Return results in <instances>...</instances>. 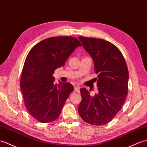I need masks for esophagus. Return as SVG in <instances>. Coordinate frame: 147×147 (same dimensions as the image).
Segmentation results:
<instances>
[{
	"instance_id": "esophagus-1",
	"label": "esophagus",
	"mask_w": 147,
	"mask_h": 147,
	"mask_svg": "<svg viewBox=\"0 0 147 147\" xmlns=\"http://www.w3.org/2000/svg\"><path fill=\"white\" fill-rule=\"evenodd\" d=\"M74 90L77 92H80V87L78 86H75L74 87Z\"/></svg>"
}]
</instances>
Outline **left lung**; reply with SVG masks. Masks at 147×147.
<instances>
[{"instance_id": "1", "label": "left lung", "mask_w": 147, "mask_h": 147, "mask_svg": "<svg viewBox=\"0 0 147 147\" xmlns=\"http://www.w3.org/2000/svg\"><path fill=\"white\" fill-rule=\"evenodd\" d=\"M79 39L94 61L99 92L91 96L86 88L80 89L82 100L78 112L90 125H106L121 109L128 95V67L121 52L110 42L83 36Z\"/></svg>"}]
</instances>
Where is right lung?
Wrapping results in <instances>:
<instances>
[{"mask_svg": "<svg viewBox=\"0 0 147 147\" xmlns=\"http://www.w3.org/2000/svg\"><path fill=\"white\" fill-rule=\"evenodd\" d=\"M71 36L51 37L40 41L29 51L22 70L20 87L26 108L41 123L57 119L65 101L74 90L69 82L55 84V70L63 67L78 47Z\"/></svg>", "mask_w": 147, "mask_h": 147, "instance_id": "1", "label": "right lung"}]
</instances>
